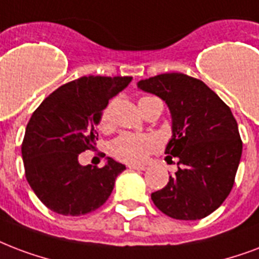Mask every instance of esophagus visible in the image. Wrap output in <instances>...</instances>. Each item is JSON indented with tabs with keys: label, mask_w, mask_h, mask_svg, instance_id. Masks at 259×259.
I'll list each match as a JSON object with an SVG mask.
<instances>
[{
	"label": "esophagus",
	"mask_w": 259,
	"mask_h": 259,
	"mask_svg": "<svg viewBox=\"0 0 259 259\" xmlns=\"http://www.w3.org/2000/svg\"><path fill=\"white\" fill-rule=\"evenodd\" d=\"M130 169H137V171H144V169H147L145 165H136V164H130L129 165Z\"/></svg>",
	"instance_id": "34e87169"
}]
</instances>
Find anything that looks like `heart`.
I'll return each instance as SVG.
<instances>
[{
    "instance_id": "1",
    "label": "heart",
    "mask_w": 259,
    "mask_h": 259,
    "mask_svg": "<svg viewBox=\"0 0 259 259\" xmlns=\"http://www.w3.org/2000/svg\"><path fill=\"white\" fill-rule=\"evenodd\" d=\"M151 99L153 98H149V96L143 98L140 100V104ZM112 106H114V102H110L102 112V116H100L102 127H107L111 123ZM157 148H159V141L151 134L123 133L118 136L115 140H112L110 144V152L112 156H115L116 159L125 163H133V164L144 163L148 156Z\"/></svg>"
}]
</instances>
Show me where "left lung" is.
Segmentation results:
<instances>
[{
  "label": "left lung",
  "mask_w": 259,
  "mask_h": 259,
  "mask_svg": "<svg viewBox=\"0 0 259 259\" xmlns=\"http://www.w3.org/2000/svg\"><path fill=\"white\" fill-rule=\"evenodd\" d=\"M138 90L164 100L172 136L167 160L178 171L152 193L156 208L177 220H200L224 202L234 186L242 140L231 108L205 82L183 73H164L137 82Z\"/></svg>",
  "instance_id": "obj_1"
}]
</instances>
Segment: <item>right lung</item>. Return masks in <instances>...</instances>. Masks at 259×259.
I'll return each instance as SVG.
<instances>
[{
	"label": "right lung",
	"instance_id": "right-lung-1",
	"mask_svg": "<svg viewBox=\"0 0 259 259\" xmlns=\"http://www.w3.org/2000/svg\"><path fill=\"white\" fill-rule=\"evenodd\" d=\"M133 77L84 76L59 87L33 111L21 145L25 178L47 208L64 216L94 212L108 200L126 167L107 157L104 167L81 165L94 149L96 126L108 100Z\"/></svg>",
	"mask_w": 259,
	"mask_h": 259
}]
</instances>
